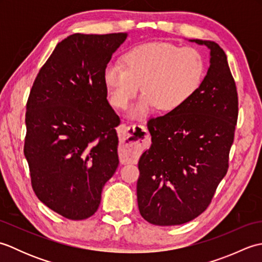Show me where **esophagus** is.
I'll return each instance as SVG.
<instances>
[{
	"label": "esophagus",
	"mask_w": 262,
	"mask_h": 262,
	"mask_svg": "<svg viewBox=\"0 0 262 262\" xmlns=\"http://www.w3.org/2000/svg\"><path fill=\"white\" fill-rule=\"evenodd\" d=\"M121 145L119 157L122 163H130L138 158L147 146L148 134L146 128L140 124H122L118 128Z\"/></svg>",
	"instance_id": "obj_1"
}]
</instances>
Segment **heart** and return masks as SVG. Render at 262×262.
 Instances as JSON below:
<instances>
[{"label":"heart","instance_id":"obj_1","mask_svg":"<svg viewBox=\"0 0 262 262\" xmlns=\"http://www.w3.org/2000/svg\"><path fill=\"white\" fill-rule=\"evenodd\" d=\"M205 69V59L197 49L151 42L128 51L124 65L109 63L103 80L111 103L120 109L127 107L141 85L143 96L130 115L142 117L155 107L165 113L182 107L202 85Z\"/></svg>","mask_w":262,"mask_h":262}]
</instances>
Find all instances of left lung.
<instances>
[{"mask_svg":"<svg viewBox=\"0 0 262 262\" xmlns=\"http://www.w3.org/2000/svg\"><path fill=\"white\" fill-rule=\"evenodd\" d=\"M190 41L209 48L207 74L182 107L147 121L152 145L138 161V209L154 225L185 224L206 210L234 141L238 101L226 55L214 41Z\"/></svg>","mask_w":262,"mask_h":262,"instance_id":"1","label":"left lung"}]
</instances>
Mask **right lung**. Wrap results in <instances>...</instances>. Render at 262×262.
I'll use <instances>...</instances> for the list:
<instances>
[{"instance_id":"right-lung-1","label":"right lung","mask_w":262,"mask_h":262,"mask_svg":"<svg viewBox=\"0 0 262 262\" xmlns=\"http://www.w3.org/2000/svg\"><path fill=\"white\" fill-rule=\"evenodd\" d=\"M127 33H74L57 43L27 101L25 157L31 186L47 207L81 221L96 213L119 164L120 119L103 71Z\"/></svg>"}]
</instances>
